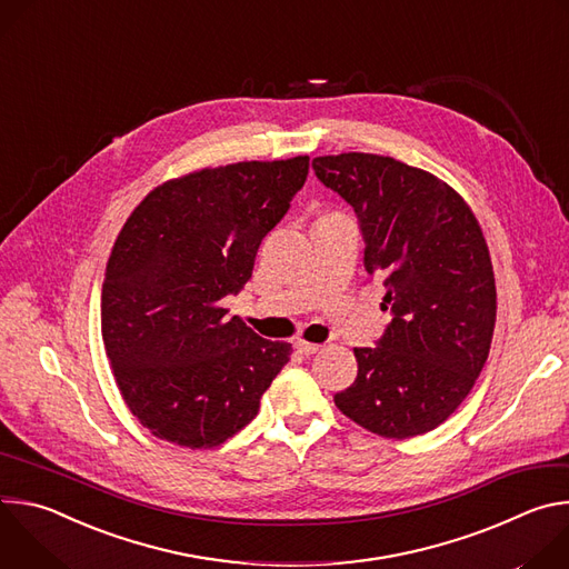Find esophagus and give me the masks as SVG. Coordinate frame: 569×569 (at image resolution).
<instances>
[{
	"instance_id": "obj_1",
	"label": "esophagus",
	"mask_w": 569,
	"mask_h": 569,
	"mask_svg": "<svg viewBox=\"0 0 569 569\" xmlns=\"http://www.w3.org/2000/svg\"><path fill=\"white\" fill-rule=\"evenodd\" d=\"M295 347H297V349H299V353H303V356H312V353H317V351L321 349L319 345H312V342H303V340H299Z\"/></svg>"
}]
</instances>
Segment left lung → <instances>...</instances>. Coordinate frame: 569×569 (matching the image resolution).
<instances>
[{
	"label": "left lung",
	"mask_w": 569,
	"mask_h": 569,
	"mask_svg": "<svg viewBox=\"0 0 569 569\" xmlns=\"http://www.w3.org/2000/svg\"><path fill=\"white\" fill-rule=\"evenodd\" d=\"M356 211L365 268L385 277L391 321L353 349L358 376L336 405L358 426L408 439L443 423L472 389L496 329V277L481 227L446 182L393 157L312 159Z\"/></svg>",
	"instance_id": "left-lung-1"
}]
</instances>
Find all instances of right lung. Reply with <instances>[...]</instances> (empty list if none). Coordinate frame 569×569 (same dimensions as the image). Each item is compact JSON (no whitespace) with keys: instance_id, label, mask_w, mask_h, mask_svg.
Here are the masks:
<instances>
[{"instance_id":"obj_1","label":"right lung","mask_w":569,"mask_h":569,"mask_svg":"<svg viewBox=\"0 0 569 569\" xmlns=\"http://www.w3.org/2000/svg\"><path fill=\"white\" fill-rule=\"evenodd\" d=\"M306 176V154L202 169L157 187L126 220L101 333L126 405L157 439L220 446L257 417L290 360V345L263 340L220 301L250 281Z\"/></svg>"}]
</instances>
